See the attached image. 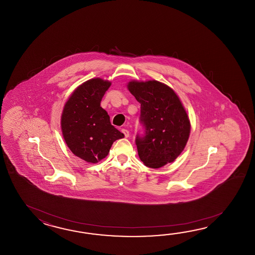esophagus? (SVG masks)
<instances>
[{"label":"esophagus","mask_w":255,"mask_h":255,"mask_svg":"<svg viewBox=\"0 0 255 255\" xmlns=\"http://www.w3.org/2000/svg\"><path fill=\"white\" fill-rule=\"evenodd\" d=\"M121 132L124 134L125 137H128L129 136V131L128 130L123 128V129H121Z\"/></svg>","instance_id":"1"}]
</instances>
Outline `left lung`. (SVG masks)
Here are the masks:
<instances>
[{"label":"left lung","instance_id":"left-lung-1","mask_svg":"<svg viewBox=\"0 0 255 255\" xmlns=\"http://www.w3.org/2000/svg\"><path fill=\"white\" fill-rule=\"evenodd\" d=\"M127 87L141 106L145 135L135 139L141 161L152 168L173 162L184 150L190 133V119L179 96L157 80H131Z\"/></svg>","mask_w":255,"mask_h":255}]
</instances>
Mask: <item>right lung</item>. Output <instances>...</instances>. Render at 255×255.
<instances>
[{
    "label": "right lung",
    "mask_w": 255,
    "mask_h": 255,
    "mask_svg": "<svg viewBox=\"0 0 255 255\" xmlns=\"http://www.w3.org/2000/svg\"><path fill=\"white\" fill-rule=\"evenodd\" d=\"M110 86L111 82L99 77L84 82L71 94L61 116L66 145L74 155L88 163L96 164L105 158L115 141L124 137L100 107Z\"/></svg>",
    "instance_id": "right-lung-1"
}]
</instances>
